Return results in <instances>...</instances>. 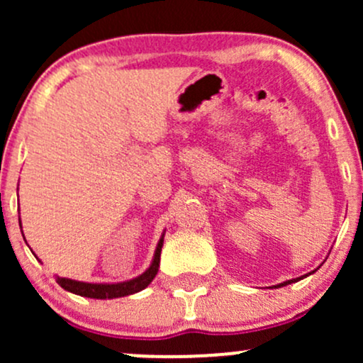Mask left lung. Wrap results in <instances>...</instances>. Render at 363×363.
Returning a JSON list of instances; mask_svg holds the SVG:
<instances>
[{
  "label": "left lung",
  "instance_id": "1",
  "mask_svg": "<svg viewBox=\"0 0 363 363\" xmlns=\"http://www.w3.org/2000/svg\"><path fill=\"white\" fill-rule=\"evenodd\" d=\"M320 266V264H319ZM318 266V268H319ZM318 268L314 269V272H311V273H306V274H302V277H298V278H291V280H286V281H283V283H278V285H273L272 289H281V286H286V285H290V283H297V281H301V280H303V278H307L309 277V274H312V273H315L318 272Z\"/></svg>",
  "mask_w": 363,
  "mask_h": 363
}]
</instances>
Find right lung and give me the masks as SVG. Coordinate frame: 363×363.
I'll list each match as a JSON object with an SVG mask.
<instances>
[{"label": "right lung", "instance_id": "1", "mask_svg": "<svg viewBox=\"0 0 363 363\" xmlns=\"http://www.w3.org/2000/svg\"><path fill=\"white\" fill-rule=\"evenodd\" d=\"M20 228H22V220H20ZM164 235H165V230L162 232V237L157 244V249H155V254H153L152 262H150L148 268L145 269L140 277L131 278V280H126V281H118V283H90V281L72 280V278L57 277L56 274L57 285H60L61 289H65L66 291H72V294H74V295H80V297L101 298V301H107V298H119V297H126V295L138 294V291L147 289L150 283L153 281V278L157 277L158 268H160V252H162V245H164ZM37 259H39V257H37Z\"/></svg>", "mask_w": 363, "mask_h": 363}]
</instances>
